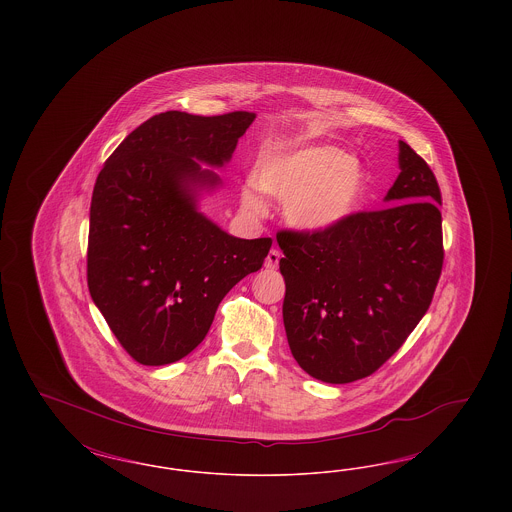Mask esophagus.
Segmentation results:
<instances>
[{
  "label": "esophagus",
  "mask_w": 512,
  "mask_h": 512,
  "mask_svg": "<svg viewBox=\"0 0 512 512\" xmlns=\"http://www.w3.org/2000/svg\"><path fill=\"white\" fill-rule=\"evenodd\" d=\"M280 257H282V255H280L278 249H270L267 259H265V267L274 270V268L278 267V263H280Z\"/></svg>",
  "instance_id": "obj_1"
}]
</instances>
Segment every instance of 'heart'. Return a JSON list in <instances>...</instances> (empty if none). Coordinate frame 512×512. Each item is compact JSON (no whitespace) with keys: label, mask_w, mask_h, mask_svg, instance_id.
Returning <instances> with one entry per match:
<instances>
[{"label":"heart","mask_w":512,"mask_h":512,"mask_svg":"<svg viewBox=\"0 0 512 512\" xmlns=\"http://www.w3.org/2000/svg\"><path fill=\"white\" fill-rule=\"evenodd\" d=\"M284 199V219L307 234H322L351 219L363 205L366 176L340 147L307 146L265 153L242 186V205L265 213L260 192Z\"/></svg>","instance_id":"b5f03b06"}]
</instances>
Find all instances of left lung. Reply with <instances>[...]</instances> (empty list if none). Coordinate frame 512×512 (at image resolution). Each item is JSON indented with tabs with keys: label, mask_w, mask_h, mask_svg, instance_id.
<instances>
[{
	"label": "left lung",
	"mask_w": 512,
	"mask_h": 512,
	"mask_svg": "<svg viewBox=\"0 0 512 512\" xmlns=\"http://www.w3.org/2000/svg\"><path fill=\"white\" fill-rule=\"evenodd\" d=\"M388 207L322 234L278 232L293 359L326 384L376 372L426 315L443 265L438 180L399 142Z\"/></svg>",
	"instance_id": "8db88e82"
}]
</instances>
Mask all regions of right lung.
Wrapping results in <instances>:
<instances>
[{"label":"right lung","instance_id":"obj_1","mask_svg":"<svg viewBox=\"0 0 512 512\" xmlns=\"http://www.w3.org/2000/svg\"><path fill=\"white\" fill-rule=\"evenodd\" d=\"M255 113L167 111L132 130L99 172L88 288L126 353L171 365L207 336L220 301L263 267L270 238L242 240L199 211ZM211 166L205 168L204 165Z\"/></svg>","mask_w":512,"mask_h":512}]
</instances>
